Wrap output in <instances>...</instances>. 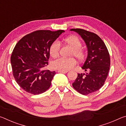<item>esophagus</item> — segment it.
<instances>
[{"instance_id":"obj_1","label":"esophagus","mask_w":126,"mask_h":126,"mask_svg":"<svg viewBox=\"0 0 126 126\" xmlns=\"http://www.w3.org/2000/svg\"><path fill=\"white\" fill-rule=\"evenodd\" d=\"M58 72H59V73H67V72H68V71H61V70H58Z\"/></svg>"}]
</instances>
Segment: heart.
Wrapping results in <instances>:
<instances>
[{
	"label": "heart",
	"mask_w": 126,
	"mask_h": 126,
	"mask_svg": "<svg viewBox=\"0 0 126 126\" xmlns=\"http://www.w3.org/2000/svg\"><path fill=\"white\" fill-rule=\"evenodd\" d=\"M64 43L72 48L70 56L75 57L78 61H83L86 56L84 50L81 48L82 42L79 38L75 35H71L63 39ZM60 45L58 42H54L51 44L49 48V53L53 58L58 57L59 54ZM76 64V59L74 58H59L52 63V67L56 69L61 71H68Z\"/></svg>",
	"instance_id": "1"
}]
</instances>
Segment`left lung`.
<instances>
[{
  "label": "left lung",
  "mask_w": 126,
  "mask_h": 126,
  "mask_svg": "<svg viewBox=\"0 0 126 126\" xmlns=\"http://www.w3.org/2000/svg\"><path fill=\"white\" fill-rule=\"evenodd\" d=\"M79 34L86 44L88 55L82 67L86 73H78L72 84L83 95L94 92L103 86L110 67V56L103 40L96 34L83 29H71Z\"/></svg>",
  "instance_id": "obj_1"
}]
</instances>
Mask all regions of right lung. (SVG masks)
<instances>
[{
	"label": "right lung",
	"mask_w": 126,
	"mask_h": 126,
	"mask_svg": "<svg viewBox=\"0 0 126 126\" xmlns=\"http://www.w3.org/2000/svg\"><path fill=\"white\" fill-rule=\"evenodd\" d=\"M63 30H39L25 35L17 43L10 58L15 80L23 90L32 94L49 88L55 71L45 70L49 48Z\"/></svg>",
	"instance_id": "add662e5"
}]
</instances>
